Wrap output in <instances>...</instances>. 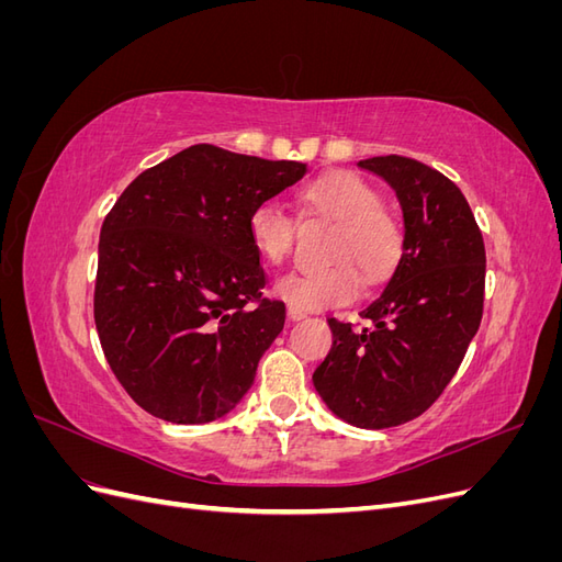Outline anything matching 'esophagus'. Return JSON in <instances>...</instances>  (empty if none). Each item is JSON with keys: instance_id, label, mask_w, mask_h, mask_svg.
<instances>
[{"instance_id": "34e87169", "label": "esophagus", "mask_w": 562, "mask_h": 562, "mask_svg": "<svg viewBox=\"0 0 562 562\" xmlns=\"http://www.w3.org/2000/svg\"><path fill=\"white\" fill-rule=\"evenodd\" d=\"M288 318H291V321H302V318H307V312L297 310V307H288Z\"/></svg>"}]
</instances>
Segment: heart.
<instances>
[{
  "label": "heart",
  "instance_id": "heart-1",
  "mask_svg": "<svg viewBox=\"0 0 562 562\" xmlns=\"http://www.w3.org/2000/svg\"><path fill=\"white\" fill-rule=\"evenodd\" d=\"M307 213L337 223L330 244L335 265L293 271L277 283V295L297 310H330L353 302L366 283L386 279L403 255V227L382 209L380 192L353 173H328L300 192ZM250 241L271 265H281L295 248L297 225L277 203H260L248 220Z\"/></svg>",
  "mask_w": 562,
  "mask_h": 562
}]
</instances>
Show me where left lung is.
Here are the masks:
<instances>
[{"mask_svg": "<svg viewBox=\"0 0 562 562\" xmlns=\"http://www.w3.org/2000/svg\"><path fill=\"white\" fill-rule=\"evenodd\" d=\"M403 209V255L361 318H328L333 347L316 372L323 403L353 427L389 429L427 413L462 366L483 318L485 244L462 190L436 168L398 157L359 161Z\"/></svg>", "mask_w": 562, "mask_h": 562, "instance_id": "8db88e82", "label": "left lung"}]
</instances>
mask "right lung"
Here are the masks:
<instances>
[{"label":"right lung","instance_id":"right-lung-1","mask_svg":"<svg viewBox=\"0 0 562 562\" xmlns=\"http://www.w3.org/2000/svg\"><path fill=\"white\" fill-rule=\"evenodd\" d=\"M304 173L300 161L192 145L116 199L100 229L93 316L114 378L149 415L206 424L246 396L285 321V304L262 297L248 220Z\"/></svg>","mask_w":562,"mask_h":562}]
</instances>
